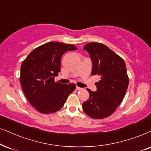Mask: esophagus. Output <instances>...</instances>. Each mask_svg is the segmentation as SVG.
<instances>
[{"instance_id": "esophagus-1", "label": "esophagus", "mask_w": 151, "mask_h": 151, "mask_svg": "<svg viewBox=\"0 0 151 151\" xmlns=\"http://www.w3.org/2000/svg\"><path fill=\"white\" fill-rule=\"evenodd\" d=\"M76 89H77V91H81V90H82V88H80V87L77 86V87H76Z\"/></svg>"}]
</instances>
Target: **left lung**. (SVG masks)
Returning <instances> with one entry per match:
<instances>
[{"mask_svg": "<svg viewBox=\"0 0 151 151\" xmlns=\"http://www.w3.org/2000/svg\"><path fill=\"white\" fill-rule=\"evenodd\" d=\"M83 50L88 52L92 61L91 75H98L95 92L87 88L88 100L82 104L83 111L94 119L109 116L123 101L129 79L123 59L108 47L98 42L88 43Z\"/></svg>", "mask_w": 151, "mask_h": 151, "instance_id": "left-lung-1", "label": "left lung"}]
</instances>
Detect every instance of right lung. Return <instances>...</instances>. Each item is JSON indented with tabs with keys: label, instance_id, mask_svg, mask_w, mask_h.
Segmentation results:
<instances>
[{
	"label": "right lung",
	"instance_id": "add662e5",
	"mask_svg": "<svg viewBox=\"0 0 151 151\" xmlns=\"http://www.w3.org/2000/svg\"><path fill=\"white\" fill-rule=\"evenodd\" d=\"M77 49L74 45L50 42L35 48L23 61L20 81L25 96L42 114L60 110L76 88L74 83L55 82L60 72L61 57L66 51Z\"/></svg>",
	"mask_w": 151,
	"mask_h": 151
}]
</instances>
